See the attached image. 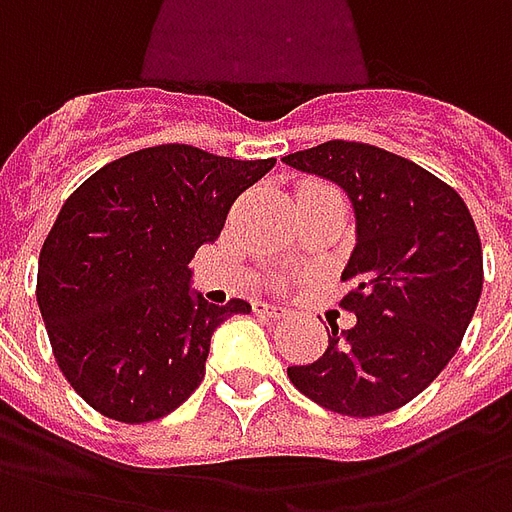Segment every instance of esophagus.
Returning <instances> with one entry per match:
<instances>
[{
	"instance_id": "obj_1",
	"label": "esophagus",
	"mask_w": 512,
	"mask_h": 512,
	"mask_svg": "<svg viewBox=\"0 0 512 512\" xmlns=\"http://www.w3.org/2000/svg\"><path fill=\"white\" fill-rule=\"evenodd\" d=\"M253 311L259 316H267V319H283L286 316V308L283 305H272V302H253Z\"/></svg>"
}]
</instances>
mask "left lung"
I'll list each match as a JSON object with an SVG mask.
<instances>
[{"label":"left lung","mask_w":512,"mask_h":512,"mask_svg":"<svg viewBox=\"0 0 512 512\" xmlns=\"http://www.w3.org/2000/svg\"><path fill=\"white\" fill-rule=\"evenodd\" d=\"M333 182L354 212V251L341 305L354 327L330 322L327 352L289 379L324 409L376 417L412 401L445 371L483 292V248L464 199L431 171L387 149L324 141L281 158Z\"/></svg>","instance_id":"8db88e82"}]
</instances>
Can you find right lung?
<instances>
[{"instance_id": "obj_1", "label": "right lung", "mask_w": 512, "mask_h": 512, "mask_svg": "<svg viewBox=\"0 0 512 512\" xmlns=\"http://www.w3.org/2000/svg\"><path fill=\"white\" fill-rule=\"evenodd\" d=\"M272 166L160 144L103 166L62 204L37 261V305L62 374L92 409L149 423L199 387L212 333L251 305L193 292L190 259Z\"/></svg>"}]
</instances>
